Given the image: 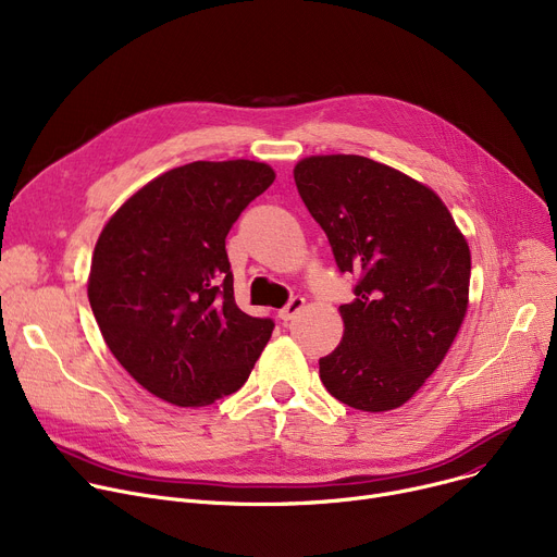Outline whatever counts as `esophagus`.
Returning <instances> with one entry per match:
<instances>
[{
  "label": "esophagus",
  "mask_w": 557,
  "mask_h": 557,
  "mask_svg": "<svg viewBox=\"0 0 557 557\" xmlns=\"http://www.w3.org/2000/svg\"><path fill=\"white\" fill-rule=\"evenodd\" d=\"M302 309H305V298L296 296V298H290V300H288V305H286L284 309H280V311H277V315L284 320V323H288V320H294Z\"/></svg>",
  "instance_id": "34e87169"
}]
</instances>
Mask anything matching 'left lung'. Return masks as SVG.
Returning <instances> with one entry per match:
<instances>
[{"label": "left lung", "instance_id": "obj_1", "mask_svg": "<svg viewBox=\"0 0 557 557\" xmlns=\"http://www.w3.org/2000/svg\"><path fill=\"white\" fill-rule=\"evenodd\" d=\"M294 178L338 269L359 273L341 305L343 341L320 379L343 404L384 413L443 363L470 307L472 255L443 198L363 156H309Z\"/></svg>", "mask_w": 557, "mask_h": 557}]
</instances>
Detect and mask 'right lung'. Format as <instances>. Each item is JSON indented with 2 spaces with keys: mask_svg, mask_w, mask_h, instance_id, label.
Masks as SVG:
<instances>
[{
  "mask_svg": "<svg viewBox=\"0 0 557 557\" xmlns=\"http://www.w3.org/2000/svg\"><path fill=\"white\" fill-rule=\"evenodd\" d=\"M275 171L255 160H198L139 187L103 225L87 298L114 359L173 406L237 393L273 320L234 302L225 237Z\"/></svg>",
  "mask_w": 557,
  "mask_h": 557,
  "instance_id": "1",
  "label": "right lung"
}]
</instances>
